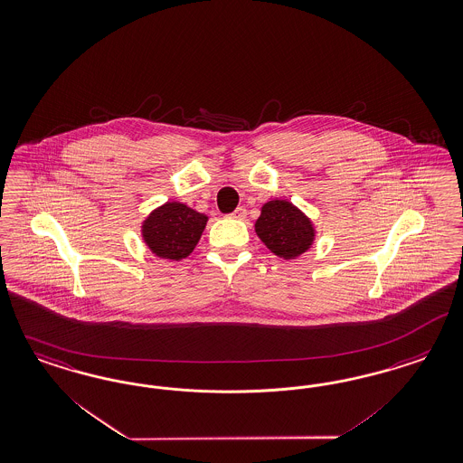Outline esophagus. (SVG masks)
<instances>
[{
    "label": "esophagus",
    "mask_w": 463,
    "mask_h": 463,
    "mask_svg": "<svg viewBox=\"0 0 463 463\" xmlns=\"http://www.w3.org/2000/svg\"><path fill=\"white\" fill-rule=\"evenodd\" d=\"M245 216H247V209H245V207H237V209L230 214V218H233V220H245Z\"/></svg>",
    "instance_id": "34e87169"
}]
</instances>
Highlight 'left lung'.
Instances as JSON below:
<instances>
[{"label":"left lung","instance_id":"1","mask_svg":"<svg viewBox=\"0 0 463 463\" xmlns=\"http://www.w3.org/2000/svg\"><path fill=\"white\" fill-rule=\"evenodd\" d=\"M256 233L278 257L295 259L307 252L316 239V230L307 216L288 201L266 203L257 218Z\"/></svg>","mask_w":463,"mask_h":463}]
</instances>
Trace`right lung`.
Instances as JSON below:
<instances>
[{"label":"right lung","mask_w":463,"mask_h":463,"mask_svg":"<svg viewBox=\"0 0 463 463\" xmlns=\"http://www.w3.org/2000/svg\"><path fill=\"white\" fill-rule=\"evenodd\" d=\"M206 223V214L182 203H166L144 220L142 239L156 256L182 260L195 249Z\"/></svg>","instance_id":"right-lung-1"}]
</instances>
